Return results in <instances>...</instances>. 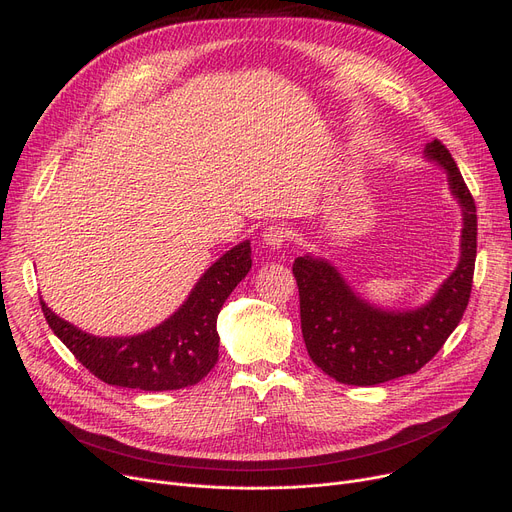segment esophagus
Here are the masks:
<instances>
[{
    "instance_id": "esophagus-1",
    "label": "esophagus",
    "mask_w": 512,
    "mask_h": 512,
    "mask_svg": "<svg viewBox=\"0 0 512 512\" xmlns=\"http://www.w3.org/2000/svg\"><path fill=\"white\" fill-rule=\"evenodd\" d=\"M290 238H292V230L286 224H276V226L265 228V234H263L265 245H270L272 249H282Z\"/></svg>"
}]
</instances>
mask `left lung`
Here are the masks:
<instances>
[{"instance_id":"left-lung-1","label":"left lung","mask_w":512,"mask_h":512,"mask_svg":"<svg viewBox=\"0 0 512 512\" xmlns=\"http://www.w3.org/2000/svg\"><path fill=\"white\" fill-rule=\"evenodd\" d=\"M425 153L448 172L465 220L459 267L425 307L402 313L375 309L357 297L330 263L309 255L292 263L307 353L340 384L375 386L419 371L436 357L469 305L477 255L475 201L442 141L427 143Z\"/></svg>"}]
</instances>
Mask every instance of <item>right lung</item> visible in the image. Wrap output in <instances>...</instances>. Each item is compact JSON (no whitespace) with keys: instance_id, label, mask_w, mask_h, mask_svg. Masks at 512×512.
<instances>
[{"instance_id":"right-lung-1","label":"right lung","mask_w":512,"mask_h":512,"mask_svg":"<svg viewBox=\"0 0 512 512\" xmlns=\"http://www.w3.org/2000/svg\"><path fill=\"white\" fill-rule=\"evenodd\" d=\"M251 270V245L240 242L201 276L186 303L164 324L128 338H97L74 328L43 301L41 309L70 353L110 386L145 392L199 384L218 361V315L230 292Z\"/></svg>"}]
</instances>
